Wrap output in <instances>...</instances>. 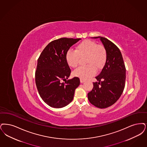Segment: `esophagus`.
I'll return each mask as SVG.
<instances>
[{
	"label": "esophagus",
	"mask_w": 147,
	"mask_h": 147,
	"mask_svg": "<svg viewBox=\"0 0 147 147\" xmlns=\"http://www.w3.org/2000/svg\"><path fill=\"white\" fill-rule=\"evenodd\" d=\"M80 82L81 83H83V82H85V80L84 79H80Z\"/></svg>",
	"instance_id": "obj_1"
}]
</instances>
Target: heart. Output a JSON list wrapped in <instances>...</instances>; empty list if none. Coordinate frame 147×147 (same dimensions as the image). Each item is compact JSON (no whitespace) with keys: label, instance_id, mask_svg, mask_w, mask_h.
Masks as SVG:
<instances>
[{"label":"heart","instance_id":"obj_1","mask_svg":"<svg viewBox=\"0 0 147 147\" xmlns=\"http://www.w3.org/2000/svg\"><path fill=\"white\" fill-rule=\"evenodd\" d=\"M85 56V63L87 65L78 67L73 72L75 76L82 79L94 76L96 70L100 71L105 67L107 61V52L104 46L98 45L92 40H85L77 45L76 50H68L65 57L68 65L75 68L79 65L80 57Z\"/></svg>","mask_w":147,"mask_h":147}]
</instances>
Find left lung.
<instances>
[{"instance_id": "8db88e82", "label": "left lung", "mask_w": 147, "mask_h": 147, "mask_svg": "<svg viewBox=\"0 0 147 147\" xmlns=\"http://www.w3.org/2000/svg\"><path fill=\"white\" fill-rule=\"evenodd\" d=\"M99 38L107 52V61L94 82V88L88 94V100L99 108H106L114 104L123 94L125 85L126 68L119 48L112 41Z\"/></svg>"}]
</instances>
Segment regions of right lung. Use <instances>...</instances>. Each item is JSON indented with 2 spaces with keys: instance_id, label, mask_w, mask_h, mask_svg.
<instances>
[{
  "instance_id": "add662e5",
  "label": "right lung",
  "mask_w": 147,
  "mask_h": 147,
  "mask_svg": "<svg viewBox=\"0 0 147 147\" xmlns=\"http://www.w3.org/2000/svg\"><path fill=\"white\" fill-rule=\"evenodd\" d=\"M80 38H62L50 42L38 59L35 84L42 100L49 106L60 108L70 103L80 85L78 77L68 80L71 70L66 53ZM65 80V83H62Z\"/></svg>"
}]
</instances>
